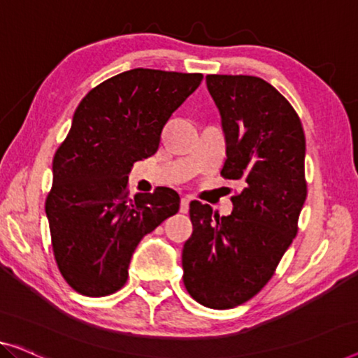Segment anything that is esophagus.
I'll list each match as a JSON object with an SVG mask.
<instances>
[{
  "label": "esophagus",
  "instance_id": "esophagus-1",
  "mask_svg": "<svg viewBox=\"0 0 358 358\" xmlns=\"http://www.w3.org/2000/svg\"><path fill=\"white\" fill-rule=\"evenodd\" d=\"M188 210H189V197H181L180 212H181V213H186Z\"/></svg>",
  "mask_w": 358,
  "mask_h": 358
}]
</instances>
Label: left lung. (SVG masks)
<instances>
[{
	"label": "left lung",
	"mask_w": 358,
	"mask_h": 358,
	"mask_svg": "<svg viewBox=\"0 0 358 358\" xmlns=\"http://www.w3.org/2000/svg\"><path fill=\"white\" fill-rule=\"evenodd\" d=\"M206 82L225 133L222 175L241 181L243 191L228 217L191 202L193 234L181 262L191 297L225 310L262 289L296 238L307 197L306 136L292 106L265 80L207 76Z\"/></svg>",
	"instance_id": "obj_1"
}]
</instances>
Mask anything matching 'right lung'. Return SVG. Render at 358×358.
I'll use <instances>...</instances> for the list:
<instances>
[{
  "label": "right lung",
  "instance_id": "add662e5",
  "mask_svg": "<svg viewBox=\"0 0 358 358\" xmlns=\"http://www.w3.org/2000/svg\"><path fill=\"white\" fill-rule=\"evenodd\" d=\"M202 82V73L131 69L80 101L52 159L46 197L52 250L69 285L83 296L119 291L143 236L175 215L170 188L128 197L133 164L152 156L170 115Z\"/></svg>",
  "mask_w": 358,
  "mask_h": 358
}]
</instances>
